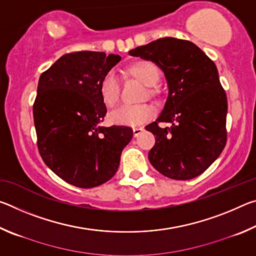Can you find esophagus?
Wrapping results in <instances>:
<instances>
[{"instance_id": "1", "label": "esophagus", "mask_w": 256, "mask_h": 256, "mask_svg": "<svg viewBox=\"0 0 256 256\" xmlns=\"http://www.w3.org/2000/svg\"><path fill=\"white\" fill-rule=\"evenodd\" d=\"M144 128H133V136L136 138V136H140V134H141L142 132H144Z\"/></svg>"}]
</instances>
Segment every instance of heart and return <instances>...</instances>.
<instances>
[{
  "label": "heart",
  "instance_id": "obj_1",
  "mask_svg": "<svg viewBox=\"0 0 256 256\" xmlns=\"http://www.w3.org/2000/svg\"><path fill=\"white\" fill-rule=\"evenodd\" d=\"M128 73L134 79L146 86V94L149 97L156 96L157 92L152 86L160 80V70L154 62L138 60L128 68ZM120 86L118 76L114 72H107L102 78L98 86V94L100 100L106 107H114L118 102ZM154 115V108L150 104H138V105H123L108 115L110 122L116 125L136 126L150 120Z\"/></svg>",
  "mask_w": 256,
  "mask_h": 256
}]
</instances>
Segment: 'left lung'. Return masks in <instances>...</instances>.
Returning a JSON list of instances; mask_svg holds the SVG:
<instances>
[{
    "label": "left lung",
    "mask_w": 256,
    "mask_h": 256,
    "mask_svg": "<svg viewBox=\"0 0 256 256\" xmlns=\"http://www.w3.org/2000/svg\"><path fill=\"white\" fill-rule=\"evenodd\" d=\"M128 54L157 64L168 84L162 114L146 126L156 138L149 162L168 178L186 180L201 175L227 142V96L214 60L193 42L172 37ZM159 122L172 125L162 129Z\"/></svg>",
    "instance_id": "left-lung-1"
}]
</instances>
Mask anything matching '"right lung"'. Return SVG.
<instances>
[{
    "instance_id": "right-lung-1",
    "label": "right lung",
    "mask_w": 256,
    "mask_h": 256,
    "mask_svg": "<svg viewBox=\"0 0 256 256\" xmlns=\"http://www.w3.org/2000/svg\"><path fill=\"white\" fill-rule=\"evenodd\" d=\"M120 55L82 50L66 54L42 73L32 112L37 146L47 167L76 188H96L116 174L131 128L102 126L107 108L102 78Z\"/></svg>"
}]
</instances>
